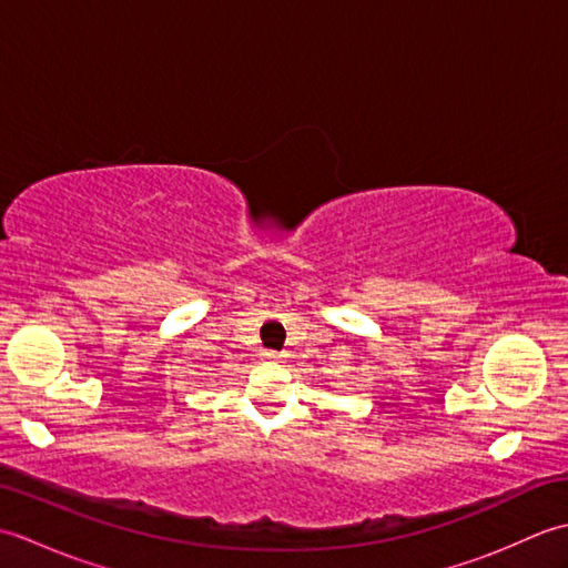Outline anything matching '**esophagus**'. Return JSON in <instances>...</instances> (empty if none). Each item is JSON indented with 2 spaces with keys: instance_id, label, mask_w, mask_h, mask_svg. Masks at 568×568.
<instances>
[{
  "instance_id": "obj_1",
  "label": "esophagus",
  "mask_w": 568,
  "mask_h": 568,
  "mask_svg": "<svg viewBox=\"0 0 568 568\" xmlns=\"http://www.w3.org/2000/svg\"><path fill=\"white\" fill-rule=\"evenodd\" d=\"M263 358H265V361H271V364H281V361H283V354H277V352H263Z\"/></svg>"
}]
</instances>
